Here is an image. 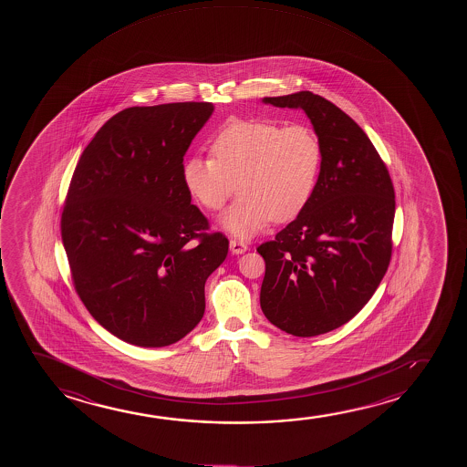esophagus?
Listing matches in <instances>:
<instances>
[{"label":"esophagus","mask_w":467,"mask_h":467,"mask_svg":"<svg viewBox=\"0 0 467 467\" xmlns=\"http://www.w3.org/2000/svg\"><path fill=\"white\" fill-rule=\"evenodd\" d=\"M230 250L233 254H236V255H241L244 252H247L249 247H247V244H244L243 241H236V239H231L230 241Z\"/></svg>","instance_id":"34e87169"}]
</instances>
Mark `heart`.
I'll return each instance as SVG.
<instances>
[{
	"label": "heart",
	"instance_id": "heart-1",
	"mask_svg": "<svg viewBox=\"0 0 467 467\" xmlns=\"http://www.w3.org/2000/svg\"><path fill=\"white\" fill-rule=\"evenodd\" d=\"M212 158L192 154L183 162L186 192L211 212L223 209L237 182L239 194L220 226L237 237L255 236L271 220L300 215L313 196L322 145L303 122L282 126L271 119L230 122L212 141Z\"/></svg>",
	"mask_w": 467,
	"mask_h": 467
}]
</instances>
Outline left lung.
Here are the masks:
<instances>
[{
	"mask_svg": "<svg viewBox=\"0 0 467 467\" xmlns=\"http://www.w3.org/2000/svg\"><path fill=\"white\" fill-rule=\"evenodd\" d=\"M303 109L322 145L319 179L306 207L256 252L266 271L260 305L273 326L316 337L351 320L389 266L394 186L358 122L309 90L265 97Z\"/></svg>",
	"mask_w": 467,
	"mask_h": 467,
	"instance_id": "left-lung-1",
	"label": "left lung"
}]
</instances>
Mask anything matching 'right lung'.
<instances>
[{
  "label": "right lung",
  "instance_id": "add662e5",
  "mask_svg": "<svg viewBox=\"0 0 467 467\" xmlns=\"http://www.w3.org/2000/svg\"><path fill=\"white\" fill-rule=\"evenodd\" d=\"M212 113L209 102L122 109L73 173L62 213L73 284L92 317L130 345L162 348L192 332L205 281L228 255V239L204 233L182 179Z\"/></svg>",
  "mask_w": 467,
  "mask_h": 467
}]
</instances>
